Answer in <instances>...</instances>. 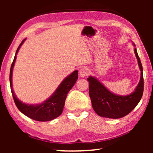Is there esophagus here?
<instances>
[{"label": "esophagus", "mask_w": 153, "mask_h": 153, "mask_svg": "<svg viewBox=\"0 0 153 153\" xmlns=\"http://www.w3.org/2000/svg\"><path fill=\"white\" fill-rule=\"evenodd\" d=\"M79 76L81 77H86L89 74V70L87 67H82L79 72Z\"/></svg>", "instance_id": "34e87169"}]
</instances>
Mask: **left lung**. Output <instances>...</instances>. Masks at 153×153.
<instances>
[{"label": "left lung", "instance_id": "left-lung-1", "mask_svg": "<svg viewBox=\"0 0 153 153\" xmlns=\"http://www.w3.org/2000/svg\"><path fill=\"white\" fill-rule=\"evenodd\" d=\"M134 46L135 45L134 44ZM134 53L141 71L140 79L134 92L127 96H120L111 92L95 77L89 76V95L93 109L100 117L111 119L123 117L132 111L141 100L144 91L143 70L136 48Z\"/></svg>", "mask_w": 153, "mask_h": 153}]
</instances>
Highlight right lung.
I'll use <instances>...</instances> for the list:
<instances>
[{"label":"right lung","instance_id":"add662e5","mask_svg":"<svg viewBox=\"0 0 153 153\" xmlns=\"http://www.w3.org/2000/svg\"><path fill=\"white\" fill-rule=\"evenodd\" d=\"M25 40V39L23 40L19 47L17 48L13 61L11 64V69H10V86H11V93L13 97L14 102L18 109L30 119L38 121H51L58 117L63 112L67 95L69 90L76 84L77 79L78 78V71H74L69 76L65 78L51 97L41 104L29 105L22 102L17 98L13 92V90L12 74L13 69L15 61H16V55L21 46L23 45Z\"/></svg>","mask_w":153,"mask_h":153}]
</instances>
